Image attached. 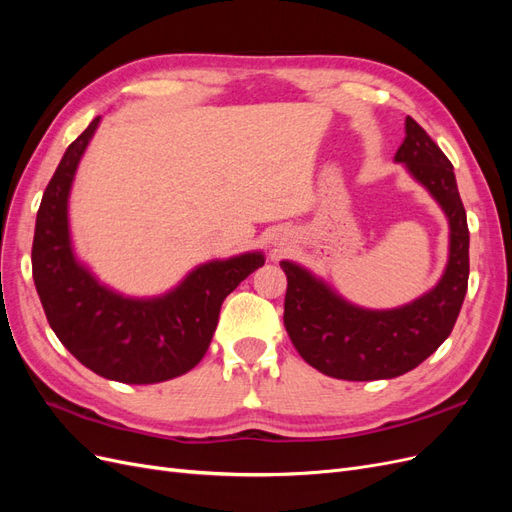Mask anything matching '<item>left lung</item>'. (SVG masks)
Here are the masks:
<instances>
[{"mask_svg": "<svg viewBox=\"0 0 512 512\" xmlns=\"http://www.w3.org/2000/svg\"><path fill=\"white\" fill-rule=\"evenodd\" d=\"M448 220V260L438 284L393 309H367L346 301L333 286L292 260L284 324L290 342L322 374L339 380H389L421 365L451 335L470 275V232L453 164L412 117L395 153Z\"/></svg>", "mask_w": 512, "mask_h": 512, "instance_id": "1", "label": "left lung"}]
</instances>
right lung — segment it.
Masks as SVG:
<instances>
[{
    "label": "right lung",
    "instance_id": "obj_1",
    "mask_svg": "<svg viewBox=\"0 0 512 512\" xmlns=\"http://www.w3.org/2000/svg\"><path fill=\"white\" fill-rule=\"evenodd\" d=\"M98 126L100 117L66 149L46 185L32 247L34 284L57 339L87 369L115 382L156 384L200 363L224 299L265 265V254L203 262L158 297H126L102 284L76 258L68 218L76 168Z\"/></svg>",
    "mask_w": 512,
    "mask_h": 512
}]
</instances>
